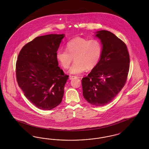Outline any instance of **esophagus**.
<instances>
[{
	"mask_svg": "<svg viewBox=\"0 0 149 149\" xmlns=\"http://www.w3.org/2000/svg\"><path fill=\"white\" fill-rule=\"evenodd\" d=\"M76 78V77H75V76H71L70 75V77H69V79L70 80H72L73 79H74V78Z\"/></svg>",
	"mask_w": 149,
	"mask_h": 149,
	"instance_id": "1",
	"label": "esophagus"
}]
</instances>
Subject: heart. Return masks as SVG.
<instances>
[{"label": "heart", "mask_w": 149, "mask_h": 149, "mask_svg": "<svg viewBox=\"0 0 149 149\" xmlns=\"http://www.w3.org/2000/svg\"><path fill=\"white\" fill-rule=\"evenodd\" d=\"M66 50H59L56 58L61 65L68 69L73 58L75 62L69 70L71 74H79L87 70H92L98 64L102 54V45L98 40H88L78 37L66 44Z\"/></svg>", "instance_id": "heart-1"}]
</instances>
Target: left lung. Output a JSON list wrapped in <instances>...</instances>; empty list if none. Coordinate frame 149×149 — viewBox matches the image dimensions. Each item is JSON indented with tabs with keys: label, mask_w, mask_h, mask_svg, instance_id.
<instances>
[{
	"label": "left lung",
	"mask_w": 149,
	"mask_h": 149,
	"mask_svg": "<svg viewBox=\"0 0 149 149\" xmlns=\"http://www.w3.org/2000/svg\"><path fill=\"white\" fill-rule=\"evenodd\" d=\"M102 45L98 64L82 79L83 97L95 106L110 103L126 83L130 68V56L126 44L112 32H95Z\"/></svg>",
	"instance_id": "1"
}]
</instances>
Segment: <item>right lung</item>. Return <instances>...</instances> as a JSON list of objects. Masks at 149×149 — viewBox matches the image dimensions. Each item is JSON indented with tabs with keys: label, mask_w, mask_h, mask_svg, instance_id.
Returning <instances> with one entry per match:
<instances>
[{
	"label": "right lung",
	"mask_w": 149,
	"mask_h": 149,
	"mask_svg": "<svg viewBox=\"0 0 149 149\" xmlns=\"http://www.w3.org/2000/svg\"><path fill=\"white\" fill-rule=\"evenodd\" d=\"M64 34L35 38L23 47L16 63V77L25 97L37 108L50 110L60 104L69 78L58 66L56 53Z\"/></svg>",
	"instance_id": "add662e5"
}]
</instances>
